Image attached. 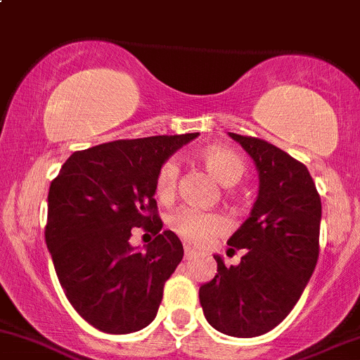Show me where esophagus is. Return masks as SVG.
I'll use <instances>...</instances> for the list:
<instances>
[{
    "label": "esophagus",
    "instance_id": "1",
    "mask_svg": "<svg viewBox=\"0 0 360 360\" xmlns=\"http://www.w3.org/2000/svg\"><path fill=\"white\" fill-rule=\"evenodd\" d=\"M184 251H185V258H192V257H195V251H194V248H191L188 246V244H185V248H184Z\"/></svg>",
    "mask_w": 360,
    "mask_h": 360
}]
</instances>
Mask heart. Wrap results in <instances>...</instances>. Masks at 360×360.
I'll use <instances>...</instances> for the list:
<instances>
[{"label":"heart","mask_w":360,"mask_h":360,"mask_svg":"<svg viewBox=\"0 0 360 360\" xmlns=\"http://www.w3.org/2000/svg\"><path fill=\"white\" fill-rule=\"evenodd\" d=\"M198 161L206 168L210 175L221 185L236 184L246 172L243 158L234 150L218 146H207L198 153ZM179 165L173 159H166L159 166L154 180V191L159 201L169 202L175 198L176 184H179ZM169 229L176 236L195 246H205L214 237L227 231L224 217L213 211H199L194 207H180L169 217Z\"/></svg>","instance_id":"heart-1"}]
</instances>
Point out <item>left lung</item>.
<instances>
[{"mask_svg": "<svg viewBox=\"0 0 360 360\" xmlns=\"http://www.w3.org/2000/svg\"><path fill=\"white\" fill-rule=\"evenodd\" d=\"M253 158L260 191L250 218L229 239L240 263L225 266L199 288L211 326L224 335L253 338L286 319L317 265L321 195L309 169L279 147L255 136L229 133Z\"/></svg>", "mask_w": 360, "mask_h": 360, "instance_id": "8db88e82", "label": "left lung"}]
</instances>
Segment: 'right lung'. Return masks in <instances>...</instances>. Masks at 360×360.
I'll return each instance as SVG.
<instances>
[{"label":"right lung","instance_id":"add662e5","mask_svg":"<svg viewBox=\"0 0 360 360\" xmlns=\"http://www.w3.org/2000/svg\"><path fill=\"white\" fill-rule=\"evenodd\" d=\"M195 136L114 140L76 150L51 180L46 246L70 305L100 331L128 335L158 314L184 246L172 231H161L155 173ZM135 226L156 236L146 252L129 244Z\"/></svg>","mask_w":360,"mask_h":360}]
</instances>
